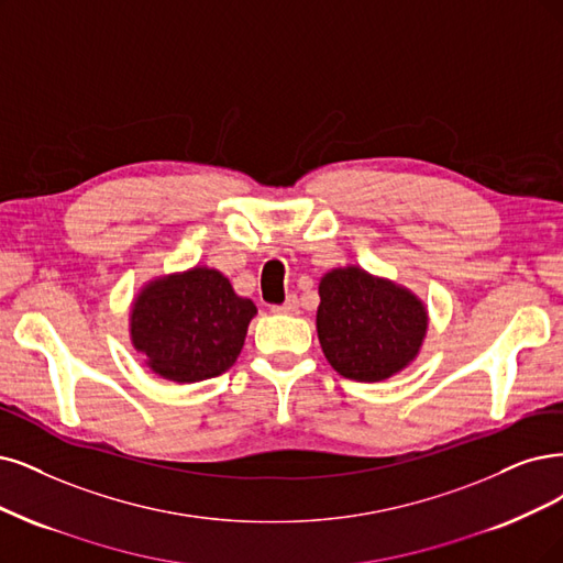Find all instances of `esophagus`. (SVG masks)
Segmentation results:
<instances>
[{
  "label": "esophagus",
  "mask_w": 563,
  "mask_h": 563,
  "mask_svg": "<svg viewBox=\"0 0 563 563\" xmlns=\"http://www.w3.org/2000/svg\"><path fill=\"white\" fill-rule=\"evenodd\" d=\"M271 310H274V313L297 316V313H299V299L292 295V297H287V301H285V303H280V306H274V308H271Z\"/></svg>",
  "instance_id": "obj_1"
}]
</instances>
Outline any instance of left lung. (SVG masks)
I'll return each instance as SVG.
<instances>
[{
	"label": "left lung",
	"mask_w": 563,
	"mask_h": 563,
	"mask_svg": "<svg viewBox=\"0 0 563 563\" xmlns=\"http://www.w3.org/2000/svg\"><path fill=\"white\" fill-rule=\"evenodd\" d=\"M318 339L343 378L378 383L420 355L427 308L410 289L360 266L331 268L320 280Z\"/></svg>",
	"instance_id": "1"
}]
</instances>
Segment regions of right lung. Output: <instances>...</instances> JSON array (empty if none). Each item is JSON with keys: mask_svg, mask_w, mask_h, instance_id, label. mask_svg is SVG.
I'll return each mask as SVG.
<instances>
[{"mask_svg": "<svg viewBox=\"0 0 563 563\" xmlns=\"http://www.w3.org/2000/svg\"><path fill=\"white\" fill-rule=\"evenodd\" d=\"M255 316V303L239 297L220 271L195 266L141 287L130 336L157 376L199 383L236 362Z\"/></svg>", "mask_w": 563, "mask_h": 563, "instance_id": "add662e5", "label": "right lung"}]
</instances>
